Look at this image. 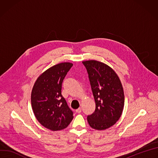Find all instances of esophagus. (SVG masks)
Instances as JSON below:
<instances>
[{
    "label": "esophagus",
    "instance_id": "34e87169",
    "mask_svg": "<svg viewBox=\"0 0 158 158\" xmlns=\"http://www.w3.org/2000/svg\"><path fill=\"white\" fill-rule=\"evenodd\" d=\"M76 111L77 113H81V111H82V108H79L77 110H76Z\"/></svg>",
    "mask_w": 158,
    "mask_h": 158
}]
</instances>
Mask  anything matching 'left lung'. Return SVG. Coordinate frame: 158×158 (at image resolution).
Wrapping results in <instances>:
<instances>
[{
	"instance_id": "obj_1",
	"label": "left lung",
	"mask_w": 158,
	"mask_h": 158,
	"mask_svg": "<svg viewBox=\"0 0 158 158\" xmlns=\"http://www.w3.org/2000/svg\"><path fill=\"white\" fill-rule=\"evenodd\" d=\"M87 70L96 103L95 111L88 116L89 125L105 130L119 120L124 106V93L117 74L107 65L96 60L82 62Z\"/></svg>"
}]
</instances>
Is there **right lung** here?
<instances>
[{"label":"right lung","mask_w":158,"mask_h":158,"mask_svg":"<svg viewBox=\"0 0 158 158\" xmlns=\"http://www.w3.org/2000/svg\"><path fill=\"white\" fill-rule=\"evenodd\" d=\"M73 64H56L36 80L31 92V106L38 121L53 131L65 128L73 120V111L61 94L62 84Z\"/></svg>","instance_id":"add662e5"}]
</instances>
